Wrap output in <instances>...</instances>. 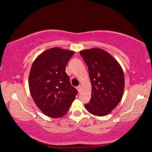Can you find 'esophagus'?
<instances>
[{
    "label": "esophagus",
    "instance_id": "1",
    "mask_svg": "<svg viewBox=\"0 0 152 152\" xmlns=\"http://www.w3.org/2000/svg\"><path fill=\"white\" fill-rule=\"evenodd\" d=\"M76 89H77V90H78V93H80V91H81V86H78L76 88Z\"/></svg>",
    "mask_w": 152,
    "mask_h": 152
}]
</instances>
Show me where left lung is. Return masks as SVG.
I'll return each instance as SVG.
<instances>
[{
  "label": "left lung",
  "mask_w": 152,
  "mask_h": 152,
  "mask_svg": "<svg viewBox=\"0 0 152 152\" xmlns=\"http://www.w3.org/2000/svg\"><path fill=\"white\" fill-rule=\"evenodd\" d=\"M88 67L91 97L85 107L96 116L110 114L121 101L125 87L124 71L120 64L104 50L95 48L80 51Z\"/></svg>",
  "instance_id": "1"
}]
</instances>
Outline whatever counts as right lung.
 <instances>
[{
  "mask_svg": "<svg viewBox=\"0 0 152 152\" xmlns=\"http://www.w3.org/2000/svg\"><path fill=\"white\" fill-rule=\"evenodd\" d=\"M74 51L50 48L38 56L32 64L28 87L32 98L44 114L52 118L65 115L78 91L71 86L65 72Z\"/></svg>",
  "mask_w": 152,
  "mask_h": 152,
  "instance_id": "right-lung-1",
  "label": "right lung"
}]
</instances>
